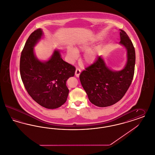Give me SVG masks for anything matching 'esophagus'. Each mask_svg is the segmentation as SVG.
Here are the masks:
<instances>
[{"label":"esophagus","instance_id":"34e87169","mask_svg":"<svg viewBox=\"0 0 155 155\" xmlns=\"http://www.w3.org/2000/svg\"><path fill=\"white\" fill-rule=\"evenodd\" d=\"M80 73H81V70L79 68H76V71H75V75L77 77H79L80 75Z\"/></svg>","mask_w":155,"mask_h":155}]
</instances>
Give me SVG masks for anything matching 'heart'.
I'll return each instance as SVG.
<instances>
[{
	"label": "heart",
	"instance_id": "b5f03b06",
	"mask_svg": "<svg viewBox=\"0 0 155 155\" xmlns=\"http://www.w3.org/2000/svg\"><path fill=\"white\" fill-rule=\"evenodd\" d=\"M90 44H84L79 46L76 50L77 51H85L89 49ZM67 54L69 60L71 61H74L78 57V53L75 49L73 48H69L67 51ZM97 57V53L94 50H88L86 51L84 54L83 59L84 62L87 64L93 63Z\"/></svg>",
	"mask_w": 155,
	"mask_h": 155
}]
</instances>
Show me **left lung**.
Wrapping results in <instances>:
<instances>
[{
  "instance_id": "left-lung-1",
  "label": "left lung",
  "mask_w": 155,
  "mask_h": 155,
  "mask_svg": "<svg viewBox=\"0 0 155 155\" xmlns=\"http://www.w3.org/2000/svg\"><path fill=\"white\" fill-rule=\"evenodd\" d=\"M120 30V44L127 49V60L125 68L120 71H113L99 56L79 77L90 101L98 107L110 106L120 101L133 79L136 61L134 47L126 32Z\"/></svg>"
}]
</instances>
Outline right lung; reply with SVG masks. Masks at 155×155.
<instances>
[{"instance_id":"obj_1","label":"right lung","mask_w":155,"mask_h":155,"mask_svg":"<svg viewBox=\"0 0 155 155\" xmlns=\"http://www.w3.org/2000/svg\"><path fill=\"white\" fill-rule=\"evenodd\" d=\"M42 35V30L37 29L26 41L20 59L21 77L35 101L46 109H56L67 101L69 90L66 82L74 76L76 68L64 61L58 51L45 62L35 58L33 47Z\"/></svg>"}]
</instances>
